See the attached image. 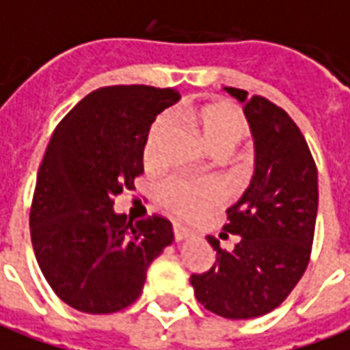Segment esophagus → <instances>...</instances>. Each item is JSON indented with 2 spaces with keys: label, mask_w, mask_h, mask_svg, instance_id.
Returning a JSON list of instances; mask_svg holds the SVG:
<instances>
[{
  "label": "esophagus",
  "mask_w": 350,
  "mask_h": 350,
  "mask_svg": "<svg viewBox=\"0 0 350 350\" xmlns=\"http://www.w3.org/2000/svg\"><path fill=\"white\" fill-rule=\"evenodd\" d=\"M191 234L193 233L189 231V229H187V227L176 221V224H174V239L178 241V243H180V241H185V239H189Z\"/></svg>",
  "instance_id": "obj_1"
}]
</instances>
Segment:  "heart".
Instances as JSON below:
<instances>
[{"instance_id": "1", "label": "heart", "mask_w": 350, "mask_h": 350, "mask_svg": "<svg viewBox=\"0 0 350 350\" xmlns=\"http://www.w3.org/2000/svg\"><path fill=\"white\" fill-rule=\"evenodd\" d=\"M180 117L191 124L206 144V148L216 155H224L233 150L248 133V126L241 111L227 102H214L206 106L185 109L180 113ZM167 119L159 117L148 129L144 150H142L144 165L148 168H155L159 165L161 159L159 151L167 134ZM159 200L168 212L185 219H193L212 206H216L221 200V193L212 183H195L183 178H172L161 187Z\"/></svg>"}]
</instances>
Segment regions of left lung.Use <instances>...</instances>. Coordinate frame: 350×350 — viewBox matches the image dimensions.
Returning a JSON list of instances; mask_svg holds the SVG:
<instances>
[{
    "label": "left lung",
    "mask_w": 350,
    "mask_h": 350,
    "mask_svg": "<svg viewBox=\"0 0 350 350\" xmlns=\"http://www.w3.org/2000/svg\"><path fill=\"white\" fill-rule=\"evenodd\" d=\"M256 148V170L243 197L227 208L224 231L241 237L231 252L206 237L216 263L191 275L199 303L224 319L246 320L277 309L303 277L311 258L319 172L301 131L282 107L233 87ZM227 233H221L226 234Z\"/></svg>",
    "instance_id": "1"
}]
</instances>
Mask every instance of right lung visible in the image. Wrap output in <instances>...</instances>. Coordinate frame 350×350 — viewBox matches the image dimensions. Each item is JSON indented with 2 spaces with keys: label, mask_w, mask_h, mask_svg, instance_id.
Listing matches in <instances>:
<instances>
[{
  "label": "right lung",
  "mask_w": 350,
  "mask_h": 350,
  "mask_svg": "<svg viewBox=\"0 0 350 350\" xmlns=\"http://www.w3.org/2000/svg\"><path fill=\"white\" fill-rule=\"evenodd\" d=\"M178 98L148 85L102 87L51 136L31 200V244L49 286L77 311L107 314L133 305L151 261L174 241L167 217L133 224L113 200L144 172L148 129Z\"/></svg>",
  "instance_id": "right-lung-1"
}]
</instances>
